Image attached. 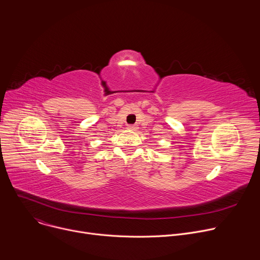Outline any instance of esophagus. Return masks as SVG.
Returning a JSON list of instances; mask_svg holds the SVG:
<instances>
[{
  "label": "esophagus",
  "mask_w": 260,
  "mask_h": 260,
  "mask_svg": "<svg viewBox=\"0 0 260 260\" xmlns=\"http://www.w3.org/2000/svg\"><path fill=\"white\" fill-rule=\"evenodd\" d=\"M127 128H128L129 131H136V129H137V126H136V125H128Z\"/></svg>",
  "instance_id": "1"
}]
</instances>
